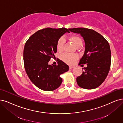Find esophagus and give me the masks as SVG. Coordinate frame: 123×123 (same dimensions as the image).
Wrapping results in <instances>:
<instances>
[{
	"mask_svg": "<svg viewBox=\"0 0 123 123\" xmlns=\"http://www.w3.org/2000/svg\"><path fill=\"white\" fill-rule=\"evenodd\" d=\"M74 66H69V69H72L74 68Z\"/></svg>",
	"mask_w": 123,
	"mask_h": 123,
	"instance_id": "1",
	"label": "esophagus"
}]
</instances>
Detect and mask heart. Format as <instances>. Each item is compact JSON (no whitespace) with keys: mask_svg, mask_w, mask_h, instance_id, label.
I'll use <instances>...</instances> for the list:
<instances>
[{"mask_svg":"<svg viewBox=\"0 0 123 123\" xmlns=\"http://www.w3.org/2000/svg\"><path fill=\"white\" fill-rule=\"evenodd\" d=\"M68 39L72 43L74 46L76 48L80 47L83 44V39L80 36L75 34H73L69 36ZM64 42L63 38H59L56 44V48L57 51L59 52H61L63 49ZM62 60L68 64H72L78 59V57L76 55H72L69 54H63L61 57Z\"/></svg>","mask_w":123,"mask_h":123,"instance_id":"obj_1","label":"heart"}]
</instances>
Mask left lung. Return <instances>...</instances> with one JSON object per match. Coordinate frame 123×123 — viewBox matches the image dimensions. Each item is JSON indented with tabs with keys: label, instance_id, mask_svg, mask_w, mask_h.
I'll return each mask as SVG.
<instances>
[{
	"label": "left lung",
	"instance_id": "left-lung-1",
	"mask_svg": "<svg viewBox=\"0 0 123 123\" xmlns=\"http://www.w3.org/2000/svg\"><path fill=\"white\" fill-rule=\"evenodd\" d=\"M69 30L79 33L85 43V53L80 59L79 65L87 64V67L83 68V74L76 78L77 83L83 89L96 88L105 80L110 69V44L102 35L92 29L74 28Z\"/></svg>",
	"mask_w": 123,
	"mask_h": 123
}]
</instances>
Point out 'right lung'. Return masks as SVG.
Returning a JSON list of instances; mask_svg holds the SVG:
<instances>
[{
  "instance_id": "1",
  "label": "right lung",
  "mask_w": 123,
  "mask_h": 123,
  "mask_svg": "<svg viewBox=\"0 0 123 123\" xmlns=\"http://www.w3.org/2000/svg\"><path fill=\"white\" fill-rule=\"evenodd\" d=\"M69 29L47 28L32 35L25 43L23 60L25 69L30 80L39 89L52 91L62 83L61 74L67 71L69 66L58 60V65H49V61L57 52L58 40Z\"/></svg>"
}]
</instances>
